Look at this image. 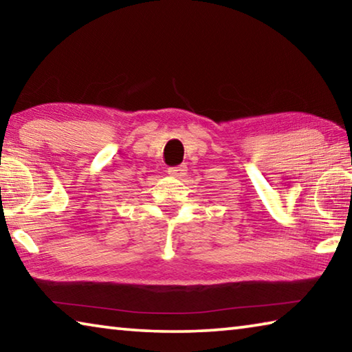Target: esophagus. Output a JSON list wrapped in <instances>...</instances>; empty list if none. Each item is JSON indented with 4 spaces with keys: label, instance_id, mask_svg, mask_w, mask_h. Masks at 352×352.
Returning <instances> with one entry per match:
<instances>
[{
    "label": "esophagus",
    "instance_id": "esophagus-1",
    "mask_svg": "<svg viewBox=\"0 0 352 352\" xmlns=\"http://www.w3.org/2000/svg\"><path fill=\"white\" fill-rule=\"evenodd\" d=\"M186 172H188L186 164L172 166V168H169V169H168V174H169L170 177H177V178H180V177H183V175H186Z\"/></svg>",
    "mask_w": 352,
    "mask_h": 352
}]
</instances>
